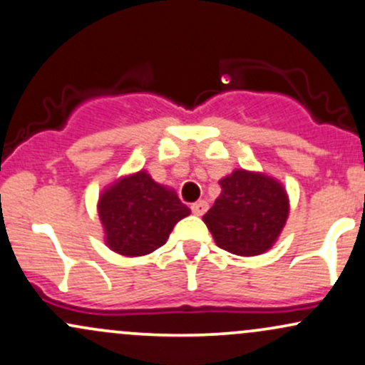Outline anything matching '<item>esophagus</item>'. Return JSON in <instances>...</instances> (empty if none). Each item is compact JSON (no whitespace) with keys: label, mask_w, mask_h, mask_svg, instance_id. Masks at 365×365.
<instances>
[{"label":"esophagus","mask_w":365,"mask_h":365,"mask_svg":"<svg viewBox=\"0 0 365 365\" xmlns=\"http://www.w3.org/2000/svg\"><path fill=\"white\" fill-rule=\"evenodd\" d=\"M207 208H208V203L205 202V200H200V202L191 205V212H193L195 215H203L205 212H207Z\"/></svg>","instance_id":"1"}]
</instances>
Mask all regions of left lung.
<instances>
[{"mask_svg":"<svg viewBox=\"0 0 365 365\" xmlns=\"http://www.w3.org/2000/svg\"><path fill=\"white\" fill-rule=\"evenodd\" d=\"M220 195L203 215L217 247L241 257L271 250L289 214V200L276 179L236 169L220 179Z\"/></svg>","mask_w":365,"mask_h":365,"instance_id":"1","label":"left lung"}]
</instances>
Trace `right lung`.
Here are the masks:
<instances>
[{"mask_svg": "<svg viewBox=\"0 0 365 365\" xmlns=\"http://www.w3.org/2000/svg\"><path fill=\"white\" fill-rule=\"evenodd\" d=\"M190 212L174 190L155 182L145 170L120 178L98 202L106 247L125 257L148 255L160 248Z\"/></svg>", "mask_w": 365, "mask_h": 365, "instance_id": "add662e5", "label": "right lung"}]
</instances>
